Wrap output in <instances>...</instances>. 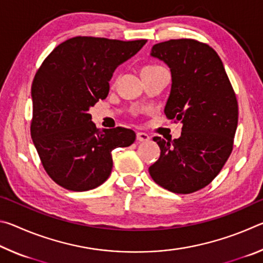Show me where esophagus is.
<instances>
[{"mask_svg": "<svg viewBox=\"0 0 263 263\" xmlns=\"http://www.w3.org/2000/svg\"><path fill=\"white\" fill-rule=\"evenodd\" d=\"M137 140L138 141H148L149 140V136L145 132H138L137 133Z\"/></svg>", "mask_w": 263, "mask_h": 263, "instance_id": "1", "label": "esophagus"}]
</instances>
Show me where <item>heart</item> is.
Returning <instances> with one entry per match:
<instances>
[{
    "label": "heart",
    "instance_id": "obj_1",
    "mask_svg": "<svg viewBox=\"0 0 263 263\" xmlns=\"http://www.w3.org/2000/svg\"><path fill=\"white\" fill-rule=\"evenodd\" d=\"M146 67H155V66H145L144 68H146Z\"/></svg>",
    "mask_w": 263,
    "mask_h": 263
}]
</instances>
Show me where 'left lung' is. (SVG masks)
Masks as SVG:
<instances>
[{"instance_id": "1", "label": "left lung", "mask_w": 263, "mask_h": 263, "mask_svg": "<svg viewBox=\"0 0 263 263\" xmlns=\"http://www.w3.org/2000/svg\"><path fill=\"white\" fill-rule=\"evenodd\" d=\"M151 55L171 68L164 114L183 126L179 139L153 138L161 153L149 175L172 193H195L219 174L232 152L237 97L219 55L208 44L171 39L155 44Z\"/></svg>"}]
</instances>
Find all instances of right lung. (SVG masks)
<instances>
[{
    "label": "right lung",
    "instance_id": "obj_1",
    "mask_svg": "<svg viewBox=\"0 0 263 263\" xmlns=\"http://www.w3.org/2000/svg\"><path fill=\"white\" fill-rule=\"evenodd\" d=\"M146 42L74 37L58 45L35 73L31 138L44 169L62 188L87 191L104 183L112 149L135 142L130 128L100 131L88 111L108 96L115 69Z\"/></svg>",
    "mask_w": 263,
    "mask_h": 263
}]
</instances>
